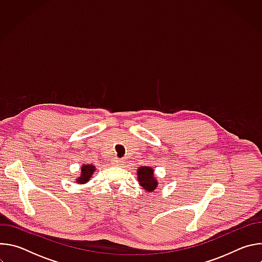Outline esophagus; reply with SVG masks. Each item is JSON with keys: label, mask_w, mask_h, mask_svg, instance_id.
Instances as JSON below:
<instances>
[{"label": "esophagus", "mask_w": 262, "mask_h": 262, "mask_svg": "<svg viewBox=\"0 0 262 262\" xmlns=\"http://www.w3.org/2000/svg\"><path fill=\"white\" fill-rule=\"evenodd\" d=\"M112 164H114V165H122L123 161L121 159H114L113 161H112Z\"/></svg>", "instance_id": "34e87169"}]
</instances>
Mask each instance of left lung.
Segmentation results:
<instances>
[{
  "instance_id": "obj_1",
  "label": "left lung",
  "mask_w": 262,
  "mask_h": 262,
  "mask_svg": "<svg viewBox=\"0 0 262 262\" xmlns=\"http://www.w3.org/2000/svg\"><path fill=\"white\" fill-rule=\"evenodd\" d=\"M137 177L140 185L145 190V192L152 193L159 188L158 178L155 176V170L151 167L143 166L138 168Z\"/></svg>"
}]
</instances>
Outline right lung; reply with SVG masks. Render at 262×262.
Masks as SVG:
<instances>
[{"label": "right lung", "instance_id": "add662e5", "mask_svg": "<svg viewBox=\"0 0 262 262\" xmlns=\"http://www.w3.org/2000/svg\"><path fill=\"white\" fill-rule=\"evenodd\" d=\"M96 168L94 165H91V164H83L82 167H81V174L79 175V177L76 179L77 183L79 184H84V183H87L91 177H92V174L95 172Z\"/></svg>", "mask_w": 262, "mask_h": 262}]
</instances>
